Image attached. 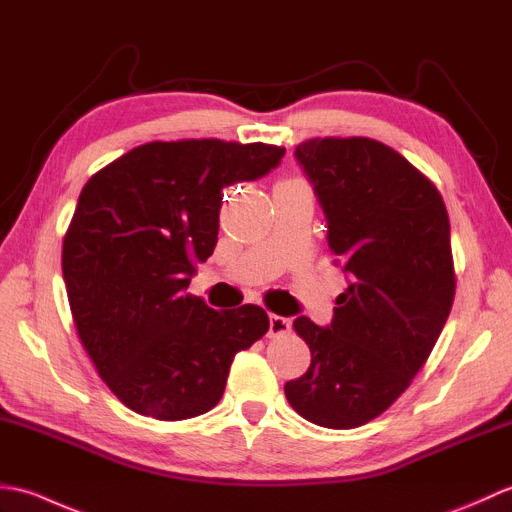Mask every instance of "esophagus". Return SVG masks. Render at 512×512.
Here are the masks:
<instances>
[{
    "mask_svg": "<svg viewBox=\"0 0 512 512\" xmlns=\"http://www.w3.org/2000/svg\"><path fill=\"white\" fill-rule=\"evenodd\" d=\"M292 328L290 319L286 317H279V314H270V328H268V334L273 336H279V334H288Z\"/></svg>",
    "mask_w": 512,
    "mask_h": 512,
    "instance_id": "1",
    "label": "esophagus"
}]
</instances>
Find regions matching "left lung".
I'll return each instance as SVG.
<instances>
[{
  "label": "left lung",
  "instance_id": "left-lung-1",
  "mask_svg": "<svg viewBox=\"0 0 512 512\" xmlns=\"http://www.w3.org/2000/svg\"><path fill=\"white\" fill-rule=\"evenodd\" d=\"M295 156L350 284L328 328L308 317L292 323L312 361L284 391L301 418L354 429L394 405L449 319V215L436 184L378 140L312 138Z\"/></svg>",
  "mask_w": 512,
  "mask_h": 512
}]
</instances>
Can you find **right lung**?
<instances>
[{"label":"right lung","instance_id":"right-lung-1","mask_svg":"<svg viewBox=\"0 0 512 512\" xmlns=\"http://www.w3.org/2000/svg\"><path fill=\"white\" fill-rule=\"evenodd\" d=\"M284 154L264 143L156 140L83 187L61 255L72 319L103 383L140 416L211 411L235 354L268 332L264 308L217 312L187 288L217 244L222 189L266 176Z\"/></svg>","mask_w":512,"mask_h":512}]
</instances>
